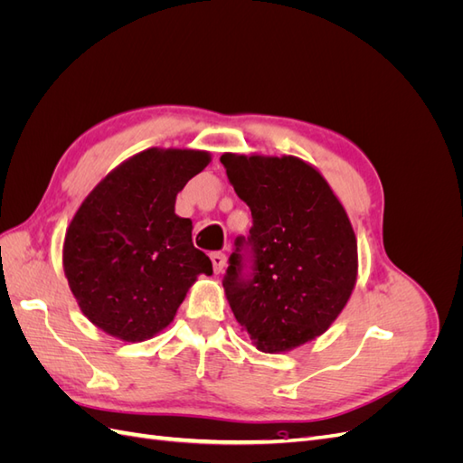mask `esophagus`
I'll return each mask as SVG.
<instances>
[{
  "instance_id": "34e87169",
  "label": "esophagus",
  "mask_w": 463,
  "mask_h": 463,
  "mask_svg": "<svg viewBox=\"0 0 463 463\" xmlns=\"http://www.w3.org/2000/svg\"><path fill=\"white\" fill-rule=\"evenodd\" d=\"M210 260H213V266H214V272L216 274L223 272V269H226L228 259H226V255H223V253H213V255H210Z\"/></svg>"
}]
</instances>
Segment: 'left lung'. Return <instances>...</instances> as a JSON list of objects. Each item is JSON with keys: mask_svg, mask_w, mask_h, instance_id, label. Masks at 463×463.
Segmentation results:
<instances>
[{"mask_svg": "<svg viewBox=\"0 0 463 463\" xmlns=\"http://www.w3.org/2000/svg\"><path fill=\"white\" fill-rule=\"evenodd\" d=\"M220 162L253 216L230 255L226 298L257 349L289 352L326 332L352 296L354 228L325 177L296 156Z\"/></svg>", "mask_w": 463, "mask_h": 463, "instance_id": "8db88e82", "label": "left lung"}]
</instances>
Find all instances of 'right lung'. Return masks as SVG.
Returning a JSON list of instances; mask_svg holds the SVG:
<instances>
[{
  "instance_id": "add662e5",
  "label": "right lung",
  "mask_w": 463,
  "mask_h": 463,
  "mask_svg": "<svg viewBox=\"0 0 463 463\" xmlns=\"http://www.w3.org/2000/svg\"><path fill=\"white\" fill-rule=\"evenodd\" d=\"M208 152L148 148L108 174L77 210L63 245L69 288L85 317L125 342L174 320L213 262L194 249L175 197L208 165Z\"/></svg>"
}]
</instances>
